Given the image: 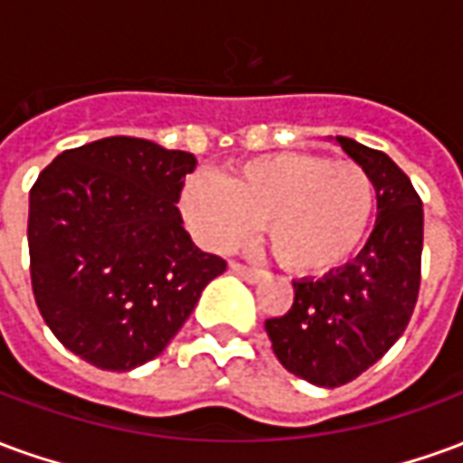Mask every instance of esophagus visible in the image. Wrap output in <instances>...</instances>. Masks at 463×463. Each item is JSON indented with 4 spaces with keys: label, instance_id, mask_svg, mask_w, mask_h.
Segmentation results:
<instances>
[{
    "label": "esophagus",
    "instance_id": "34e87169",
    "mask_svg": "<svg viewBox=\"0 0 463 463\" xmlns=\"http://www.w3.org/2000/svg\"><path fill=\"white\" fill-rule=\"evenodd\" d=\"M231 272L232 275H238L241 280L250 282V285H255V282H260L262 278H265V272L252 270V268H248V265H241V262H231Z\"/></svg>",
    "mask_w": 463,
    "mask_h": 463
}]
</instances>
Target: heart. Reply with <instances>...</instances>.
I'll return each instance as SVG.
<instances>
[{"instance_id":"obj_1","label":"heart","mask_w":463,"mask_h":463,"mask_svg":"<svg viewBox=\"0 0 463 463\" xmlns=\"http://www.w3.org/2000/svg\"><path fill=\"white\" fill-rule=\"evenodd\" d=\"M374 203V183L357 163L288 151L238 163L228 178L191 173L178 205L203 248H241L265 222L280 265L317 275L340 268L357 252Z\"/></svg>"}]
</instances>
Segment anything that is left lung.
I'll use <instances>...</instances> for the list:
<instances>
[{
	"mask_svg": "<svg viewBox=\"0 0 463 463\" xmlns=\"http://www.w3.org/2000/svg\"><path fill=\"white\" fill-rule=\"evenodd\" d=\"M369 173L377 191V222L359 255L322 278L292 282L288 315L265 320L280 364L317 387H340L407 330L419 295L424 211L411 181L387 153L330 138Z\"/></svg>",
	"mask_w": 463,
	"mask_h": 463,
	"instance_id": "obj_1",
	"label": "left lung"
}]
</instances>
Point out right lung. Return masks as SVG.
Listing matches in <instances>:
<instances>
[{"mask_svg":"<svg viewBox=\"0 0 463 463\" xmlns=\"http://www.w3.org/2000/svg\"><path fill=\"white\" fill-rule=\"evenodd\" d=\"M195 156L114 136L56 156L29 193L32 288L69 352L131 372L178 335L225 260L195 248L175 203Z\"/></svg>","mask_w":463,"mask_h":463,"instance_id":"1","label":"right lung"}]
</instances>
